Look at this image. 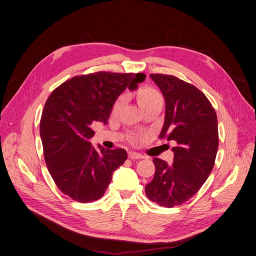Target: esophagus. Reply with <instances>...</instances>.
<instances>
[{"instance_id": "34e87169", "label": "esophagus", "mask_w": 256, "mask_h": 256, "mask_svg": "<svg viewBox=\"0 0 256 256\" xmlns=\"http://www.w3.org/2000/svg\"><path fill=\"white\" fill-rule=\"evenodd\" d=\"M128 157L130 158V159H142L143 158V156L141 154H138V152H129V154H128Z\"/></svg>"}]
</instances>
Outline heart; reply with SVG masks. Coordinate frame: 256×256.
Masks as SVG:
<instances>
[{
    "mask_svg": "<svg viewBox=\"0 0 256 256\" xmlns=\"http://www.w3.org/2000/svg\"><path fill=\"white\" fill-rule=\"evenodd\" d=\"M138 104H140V106L143 108V109H145V108L154 102H164V97H162V95L157 90H154L152 88H144L138 90ZM125 100H126L125 95H122L120 97H118V99L116 100V102L114 104L113 111L114 112L118 111L122 104L125 102Z\"/></svg>",
    "mask_w": 256,
    "mask_h": 256,
    "instance_id": "heart-1",
    "label": "heart"
}]
</instances>
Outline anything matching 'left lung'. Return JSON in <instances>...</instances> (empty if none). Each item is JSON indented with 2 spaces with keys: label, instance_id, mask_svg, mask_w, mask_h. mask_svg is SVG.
Instances as JSON below:
<instances>
[{
  "label": "left lung",
  "instance_id": "left-lung-1",
  "mask_svg": "<svg viewBox=\"0 0 256 256\" xmlns=\"http://www.w3.org/2000/svg\"><path fill=\"white\" fill-rule=\"evenodd\" d=\"M166 100L160 138L174 141L173 164L154 158L156 171L145 186L147 198L164 207L187 202L212 171L219 145L216 114L196 86L174 76L150 74Z\"/></svg>",
  "mask_w": 256,
  "mask_h": 256
}]
</instances>
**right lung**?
Segmentation results:
<instances>
[{
	"label": "right lung",
	"mask_w": 256,
	"mask_h": 256,
	"mask_svg": "<svg viewBox=\"0 0 256 256\" xmlns=\"http://www.w3.org/2000/svg\"><path fill=\"white\" fill-rule=\"evenodd\" d=\"M144 74L99 72L76 76L60 84L46 102L40 132L46 164L64 194L81 203L102 198L112 174L127 159L122 148H95V122H108L116 99L136 90Z\"/></svg>",
	"instance_id": "add662e5"
}]
</instances>
